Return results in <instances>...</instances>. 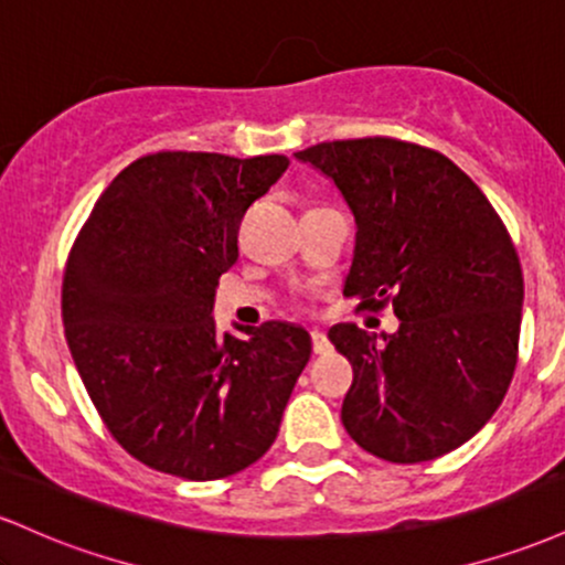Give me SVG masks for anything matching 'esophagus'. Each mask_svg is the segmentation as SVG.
Wrapping results in <instances>:
<instances>
[{
    "instance_id": "obj_1",
    "label": "esophagus",
    "mask_w": 565,
    "mask_h": 565,
    "mask_svg": "<svg viewBox=\"0 0 565 565\" xmlns=\"http://www.w3.org/2000/svg\"><path fill=\"white\" fill-rule=\"evenodd\" d=\"M310 340H313V353L316 355H327L332 350V342L323 332H310Z\"/></svg>"
}]
</instances>
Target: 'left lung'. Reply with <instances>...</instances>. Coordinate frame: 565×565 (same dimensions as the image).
Listing matches in <instances>:
<instances>
[{
    "label": "left lung",
    "mask_w": 565,
    "mask_h": 565,
    "mask_svg": "<svg viewBox=\"0 0 565 565\" xmlns=\"http://www.w3.org/2000/svg\"><path fill=\"white\" fill-rule=\"evenodd\" d=\"M295 157L327 174L355 217L345 295L366 310L393 302L401 321L395 334L329 329L353 364L342 425L387 462L459 449L502 404L518 364L523 274L508 228L433 148L361 138Z\"/></svg>",
    "instance_id": "obj_1"
}]
</instances>
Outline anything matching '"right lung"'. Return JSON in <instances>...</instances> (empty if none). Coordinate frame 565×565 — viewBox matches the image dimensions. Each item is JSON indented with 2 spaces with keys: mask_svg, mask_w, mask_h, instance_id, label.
Listing matches in <instances>:
<instances>
[{
  "mask_svg": "<svg viewBox=\"0 0 565 565\" xmlns=\"http://www.w3.org/2000/svg\"><path fill=\"white\" fill-rule=\"evenodd\" d=\"M289 159L159 151L121 170L71 246L63 327L89 398L121 449L188 481H217L270 449L310 334L287 321L217 334V278L238 225Z\"/></svg>",
  "mask_w": 565,
  "mask_h": 565,
  "instance_id": "obj_1",
  "label": "right lung"
}]
</instances>
